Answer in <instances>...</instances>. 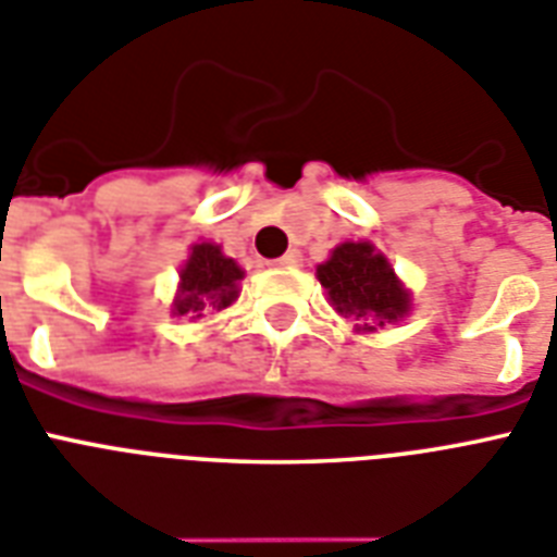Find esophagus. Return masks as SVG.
<instances>
[{
    "mask_svg": "<svg viewBox=\"0 0 557 557\" xmlns=\"http://www.w3.org/2000/svg\"><path fill=\"white\" fill-rule=\"evenodd\" d=\"M271 265H277V269H297V265H302V255L297 251V248H292L288 255H283L280 260H274Z\"/></svg>",
    "mask_w": 557,
    "mask_h": 557,
    "instance_id": "obj_1",
    "label": "esophagus"
}]
</instances>
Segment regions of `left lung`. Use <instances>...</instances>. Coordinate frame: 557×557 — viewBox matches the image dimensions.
<instances>
[{
	"label": "left lung",
	"instance_id": "obj_1",
	"mask_svg": "<svg viewBox=\"0 0 557 557\" xmlns=\"http://www.w3.org/2000/svg\"><path fill=\"white\" fill-rule=\"evenodd\" d=\"M320 286L341 318L355 320V332L372 334L409 318L411 292L395 274L388 257L369 239H346L318 265Z\"/></svg>",
	"mask_w": 557,
	"mask_h": 557
}]
</instances>
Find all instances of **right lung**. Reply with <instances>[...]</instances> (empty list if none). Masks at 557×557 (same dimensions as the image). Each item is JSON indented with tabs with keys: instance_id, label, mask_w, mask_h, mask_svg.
<instances>
[{
	"instance_id": "1",
	"label": "right lung",
	"mask_w": 557,
	"mask_h": 557,
	"mask_svg": "<svg viewBox=\"0 0 557 557\" xmlns=\"http://www.w3.org/2000/svg\"><path fill=\"white\" fill-rule=\"evenodd\" d=\"M243 277H246L243 265L234 257H225L223 246H216L211 239L194 243L185 263L180 265V283L171 300V314L200 320L206 314L228 309L237 302Z\"/></svg>"
}]
</instances>
